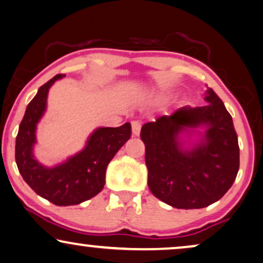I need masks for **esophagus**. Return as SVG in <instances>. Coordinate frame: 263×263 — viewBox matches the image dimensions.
I'll use <instances>...</instances> for the list:
<instances>
[{"label": "esophagus", "mask_w": 263, "mask_h": 263, "mask_svg": "<svg viewBox=\"0 0 263 263\" xmlns=\"http://www.w3.org/2000/svg\"><path fill=\"white\" fill-rule=\"evenodd\" d=\"M131 126H132V134H134V136H138L139 132H141L142 122L139 120H134L131 121Z\"/></svg>", "instance_id": "1"}]
</instances>
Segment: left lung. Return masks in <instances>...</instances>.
<instances>
[{"mask_svg": "<svg viewBox=\"0 0 263 263\" xmlns=\"http://www.w3.org/2000/svg\"><path fill=\"white\" fill-rule=\"evenodd\" d=\"M205 107H183L142 126L148 187L176 209H201L220 200L239 170V144L232 116L212 88ZM208 126L205 141L182 151L178 134L185 127Z\"/></svg>", "mask_w": 263, "mask_h": 263, "instance_id": "1", "label": "left lung"}]
</instances>
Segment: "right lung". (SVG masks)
<instances>
[{
    "instance_id": "obj_1",
    "label": "right lung",
    "mask_w": 263,
    "mask_h": 263,
    "mask_svg": "<svg viewBox=\"0 0 263 263\" xmlns=\"http://www.w3.org/2000/svg\"><path fill=\"white\" fill-rule=\"evenodd\" d=\"M58 74L39 88L28 104L15 141V162L24 181L36 194L58 206L78 205L98 194L105 184L108 164L131 137V125L101 127L89 137L82 152L64 164L47 168L35 160L32 145L36 142V124L46 109L48 89Z\"/></svg>"
}]
</instances>
